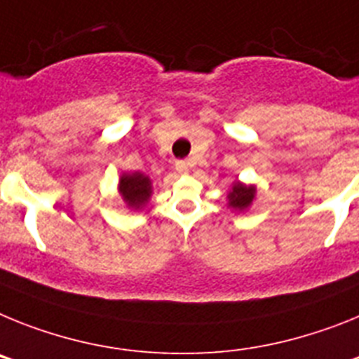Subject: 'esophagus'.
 <instances>
[{
  "mask_svg": "<svg viewBox=\"0 0 359 359\" xmlns=\"http://www.w3.org/2000/svg\"><path fill=\"white\" fill-rule=\"evenodd\" d=\"M175 170L179 171V173H188V171H189V164L186 161H179L175 164Z\"/></svg>",
  "mask_w": 359,
  "mask_h": 359,
  "instance_id": "34e87169",
  "label": "esophagus"
}]
</instances>
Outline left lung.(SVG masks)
<instances>
[{
	"label": "left lung",
	"mask_w": 359,
	"mask_h": 359,
	"mask_svg": "<svg viewBox=\"0 0 359 359\" xmlns=\"http://www.w3.org/2000/svg\"><path fill=\"white\" fill-rule=\"evenodd\" d=\"M255 198H257V186L236 180L233 182L231 189L227 191V208L235 211H245L251 208Z\"/></svg>",
	"instance_id": "left-lung-1"
}]
</instances>
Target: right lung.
Here are the masks:
<instances>
[{"mask_svg": "<svg viewBox=\"0 0 359 359\" xmlns=\"http://www.w3.org/2000/svg\"><path fill=\"white\" fill-rule=\"evenodd\" d=\"M117 189H119L123 202L128 205V210L133 211L142 210L154 193L151 179L141 171H124L119 177Z\"/></svg>", "mask_w": 359, "mask_h": 359, "instance_id": "obj_1", "label": "right lung"}]
</instances>
